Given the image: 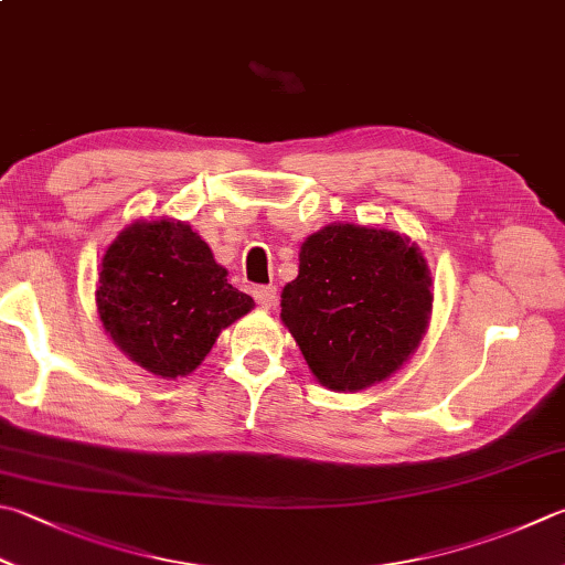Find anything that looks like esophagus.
Segmentation results:
<instances>
[{
	"instance_id": "obj_1",
	"label": "esophagus",
	"mask_w": 565,
	"mask_h": 565,
	"mask_svg": "<svg viewBox=\"0 0 565 565\" xmlns=\"http://www.w3.org/2000/svg\"><path fill=\"white\" fill-rule=\"evenodd\" d=\"M253 297L263 310H270V307L278 305V290H275V287H255Z\"/></svg>"
}]
</instances>
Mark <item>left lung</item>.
I'll list each match as a JSON object with an SVG mask.
<instances>
[{
    "label": "left lung",
    "instance_id": "left-lung-1",
    "mask_svg": "<svg viewBox=\"0 0 565 565\" xmlns=\"http://www.w3.org/2000/svg\"><path fill=\"white\" fill-rule=\"evenodd\" d=\"M280 319L329 391L356 393L406 364L428 332L433 278L403 233L329 223L300 246Z\"/></svg>",
    "mask_w": 565,
    "mask_h": 565
}]
</instances>
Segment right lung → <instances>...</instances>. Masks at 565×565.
Wrapping results in <instances>:
<instances>
[{
    "label": "right lung",
    "mask_w": 565,
    "mask_h": 565,
    "mask_svg": "<svg viewBox=\"0 0 565 565\" xmlns=\"http://www.w3.org/2000/svg\"><path fill=\"white\" fill-rule=\"evenodd\" d=\"M184 221H135L103 255L98 317L122 354L159 379L189 376L253 297Z\"/></svg>",
    "instance_id": "1"
}]
</instances>
